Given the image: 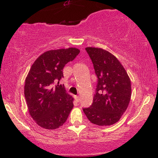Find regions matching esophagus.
Listing matches in <instances>:
<instances>
[{
  "mask_svg": "<svg viewBox=\"0 0 158 158\" xmlns=\"http://www.w3.org/2000/svg\"><path fill=\"white\" fill-rule=\"evenodd\" d=\"M75 99H76V101H77V102H79V96H76Z\"/></svg>",
  "mask_w": 158,
  "mask_h": 158,
  "instance_id": "34e87169",
  "label": "esophagus"
}]
</instances>
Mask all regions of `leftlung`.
Returning a JSON list of instances; mask_svg holds the SVG:
<instances>
[{
  "mask_svg": "<svg viewBox=\"0 0 158 158\" xmlns=\"http://www.w3.org/2000/svg\"><path fill=\"white\" fill-rule=\"evenodd\" d=\"M98 78L90 107L83 108L94 124L108 126L117 123L126 111L131 96L130 78L119 61L102 48H86Z\"/></svg>",
  "mask_w": 158,
  "mask_h": 158,
  "instance_id": "1",
  "label": "left lung"
}]
</instances>
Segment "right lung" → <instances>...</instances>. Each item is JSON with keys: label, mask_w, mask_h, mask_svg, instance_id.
Returning <instances> with one entry per match:
<instances>
[{"label": "right lung", "mask_w": 158, "mask_h": 158, "mask_svg": "<svg viewBox=\"0 0 158 158\" xmlns=\"http://www.w3.org/2000/svg\"><path fill=\"white\" fill-rule=\"evenodd\" d=\"M80 50L75 48L48 50L32 65L25 80L24 96L29 112L45 129H56L66 122L73 108V98L59 85L63 68Z\"/></svg>", "instance_id": "right-lung-1"}]
</instances>
